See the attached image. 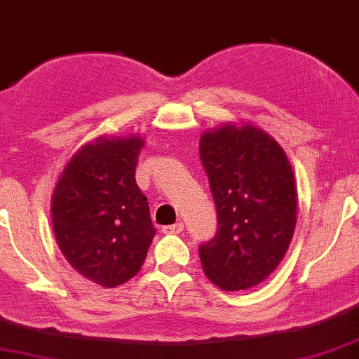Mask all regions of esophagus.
Returning <instances> with one entry per match:
<instances>
[{
    "mask_svg": "<svg viewBox=\"0 0 359 359\" xmlns=\"http://www.w3.org/2000/svg\"><path fill=\"white\" fill-rule=\"evenodd\" d=\"M184 231V222H175L172 226H163L162 232L163 234H180Z\"/></svg>",
    "mask_w": 359,
    "mask_h": 359,
    "instance_id": "34e87169",
    "label": "esophagus"
}]
</instances>
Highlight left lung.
Returning <instances> with one entry per match:
<instances>
[{"label": "left lung", "instance_id": "left-lung-1", "mask_svg": "<svg viewBox=\"0 0 359 359\" xmlns=\"http://www.w3.org/2000/svg\"><path fill=\"white\" fill-rule=\"evenodd\" d=\"M198 154L217 209V232L198 245L204 273L226 291L257 286L294 234L297 198L286 154L252 125L205 132Z\"/></svg>", "mask_w": 359, "mask_h": 359}]
</instances>
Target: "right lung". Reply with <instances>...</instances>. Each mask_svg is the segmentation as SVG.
I'll return each instance as SVG.
<instances>
[{
  "instance_id": "obj_1",
  "label": "right lung",
  "mask_w": 359,
  "mask_h": 359,
  "mask_svg": "<svg viewBox=\"0 0 359 359\" xmlns=\"http://www.w3.org/2000/svg\"><path fill=\"white\" fill-rule=\"evenodd\" d=\"M144 138H97L73 155L51 198V221L63 256L103 287L132 279L155 229L135 182Z\"/></svg>"
}]
</instances>
